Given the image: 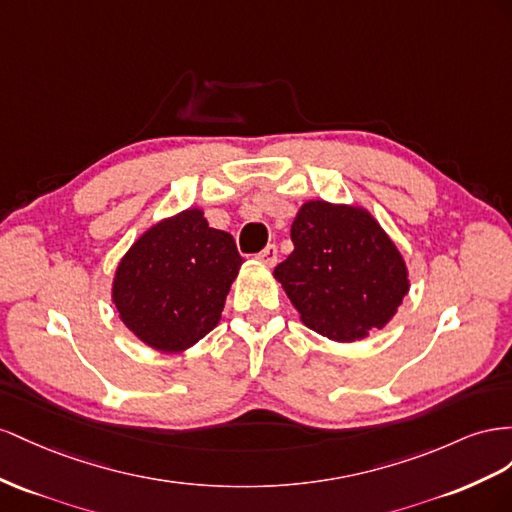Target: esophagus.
Here are the masks:
<instances>
[{
	"label": "esophagus",
	"instance_id": "1",
	"mask_svg": "<svg viewBox=\"0 0 512 512\" xmlns=\"http://www.w3.org/2000/svg\"><path fill=\"white\" fill-rule=\"evenodd\" d=\"M257 259L264 261L266 266H274L276 259H279V248H276L274 244H268V246L264 248V251H261V253L257 255Z\"/></svg>",
	"mask_w": 512,
	"mask_h": 512
}]
</instances>
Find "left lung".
Here are the masks:
<instances>
[{
    "mask_svg": "<svg viewBox=\"0 0 512 512\" xmlns=\"http://www.w3.org/2000/svg\"><path fill=\"white\" fill-rule=\"evenodd\" d=\"M291 242L294 253L274 276L300 319L321 337L349 343L384 328L410 289L397 246L360 208L304 203Z\"/></svg>",
    "mask_w": 512,
    "mask_h": 512,
    "instance_id": "obj_1",
    "label": "left lung"
}]
</instances>
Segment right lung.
Returning <instances> with one entry per match:
<instances>
[{"instance_id": "add662e5", "label": "right lung", "mask_w": 512, "mask_h": 512, "mask_svg": "<svg viewBox=\"0 0 512 512\" xmlns=\"http://www.w3.org/2000/svg\"><path fill=\"white\" fill-rule=\"evenodd\" d=\"M242 261L231 233L184 210L130 246L115 272V309L143 343L182 352L218 324Z\"/></svg>"}]
</instances>
